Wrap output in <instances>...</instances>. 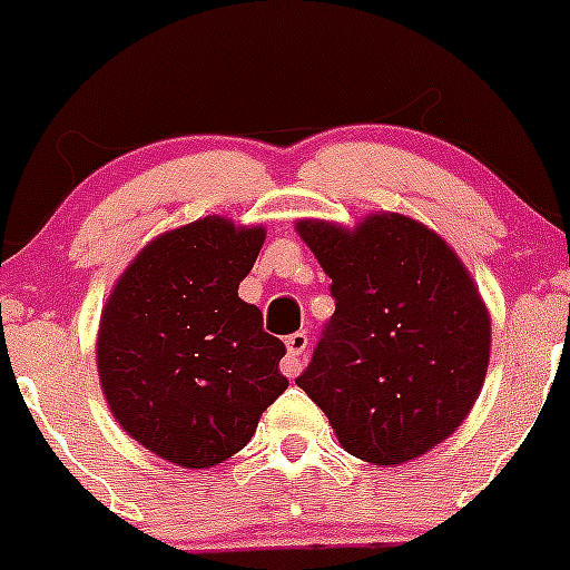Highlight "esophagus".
I'll return each mask as SVG.
<instances>
[{
	"instance_id": "34e87169",
	"label": "esophagus",
	"mask_w": 570,
	"mask_h": 570,
	"mask_svg": "<svg viewBox=\"0 0 570 570\" xmlns=\"http://www.w3.org/2000/svg\"><path fill=\"white\" fill-rule=\"evenodd\" d=\"M308 347V336L303 331L292 333L289 338H286V358L281 361V372H284L286 377H297L303 370V353H306Z\"/></svg>"
}]
</instances>
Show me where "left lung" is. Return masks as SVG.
I'll return each instance as SVG.
<instances>
[{
    "label": "left lung",
    "instance_id": "1",
    "mask_svg": "<svg viewBox=\"0 0 570 570\" xmlns=\"http://www.w3.org/2000/svg\"><path fill=\"white\" fill-rule=\"evenodd\" d=\"M336 297L297 377L350 455L400 465L455 433L480 396L491 317L458 253L394 212L355 228L297 220Z\"/></svg>",
    "mask_w": 570,
    "mask_h": 570
}]
</instances>
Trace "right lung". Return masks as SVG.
Segmentation results:
<instances>
[{
  "label": "right lung",
  "instance_id": "add662e5",
  "mask_svg": "<svg viewBox=\"0 0 570 570\" xmlns=\"http://www.w3.org/2000/svg\"><path fill=\"white\" fill-rule=\"evenodd\" d=\"M264 226L204 217L135 256L101 312L96 361L115 422L184 469L237 455L286 392V347L237 295Z\"/></svg>",
  "mask_w": 570,
  "mask_h": 570
}]
</instances>
